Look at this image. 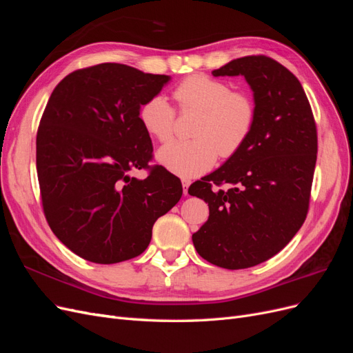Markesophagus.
Listing matches in <instances>:
<instances>
[{
	"label": "esophagus",
	"instance_id": "obj_1",
	"mask_svg": "<svg viewBox=\"0 0 353 353\" xmlns=\"http://www.w3.org/2000/svg\"><path fill=\"white\" fill-rule=\"evenodd\" d=\"M191 184V181L188 178H183V187H184V194H188V187Z\"/></svg>",
	"mask_w": 353,
	"mask_h": 353
}]
</instances>
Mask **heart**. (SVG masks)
<instances>
[{
	"label": "heart",
	"mask_w": 353,
	"mask_h": 353,
	"mask_svg": "<svg viewBox=\"0 0 353 353\" xmlns=\"http://www.w3.org/2000/svg\"><path fill=\"white\" fill-rule=\"evenodd\" d=\"M181 109L200 110L193 140H178L157 152L159 162L179 176L191 178L209 170L218 154L228 159L248 140L256 108L248 94L231 91L225 82L206 74H191L174 91ZM144 130L166 143L174 137L175 110L163 95H153L140 109Z\"/></svg>",
	"instance_id": "obj_1"
}]
</instances>
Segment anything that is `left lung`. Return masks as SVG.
I'll return each instance as SVG.
<instances>
[{
  "label": "left lung",
  "instance_id": "left-lung-1",
  "mask_svg": "<svg viewBox=\"0 0 353 353\" xmlns=\"http://www.w3.org/2000/svg\"><path fill=\"white\" fill-rule=\"evenodd\" d=\"M213 77H244L253 91L254 126L240 150L196 181L191 196L209 206L193 234L197 253L227 270L272 258L305 222L316 163V126L301 82L265 56L236 59Z\"/></svg>",
  "mask_w": 353,
  "mask_h": 353
}]
</instances>
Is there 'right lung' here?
Masks as SVG:
<instances>
[{
	"instance_id": "1",
	"label": "right lung",
	"mask_w": 353,
	"mask_h": 353,
	"mask_svg": "<svg viewBox=\"0 0 353 353\" xmlns=\"http://www.w3.org/2000/svg\"><path fill=\"white\" fill-rule=\"evenodd\" d=\"M170 81L119 63L74 70L52 91L37 134V172L50 228L74 254L117 263L141 254L159 216L183 196L156 165L141 105Z\"/></svg>"
}]
</instances>
